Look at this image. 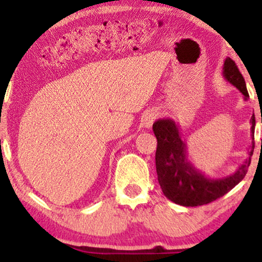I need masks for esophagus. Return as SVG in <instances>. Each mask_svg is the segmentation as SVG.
Returning <instances> with one entry per match:
<instances>
[{"mask_svg":"<svg viewBox=\"0 0 262 262\" xmlns=\"http://www.w3.org/2000/svg\"><path fill=\"white\" fill-rule=\"evenodd\" d=\"M156 119V113L152 111H148V112L144 113V116L141 117V125L145 128H150L152 125V123Z\"/></svg>","mask_w":262,"mask_h":262,"instance_id":"obj_1","label":"esophagus"}]
</instances>
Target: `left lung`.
Masks as SVG:
<instances>
[{"instance_id": "left-lung-1", "label": "left lung", "mask_w": 262, "mask_h": 262, "mask_svg": "<svg viewBox=\"0 0 262 262\" xmlns=\"http://www.w3.org/2000/svg\"><path fill=\"white\" fill-rule=\"evenodd\" d=\"M224 79L235 86L249 97L245 80L239 69L230 58H227L223 65ZM251 145L249 146V158L237 167L234 173L225 177H212L206 175L188 159L187 144L183 140L179 125L175 121L159 119L152 124V130L158 139L155 162L158 180L164 194L173 203L185 207H197L218 200L234 188L244 179L254 152L255 116L251 119Z\"/></svg>"}]
</instances>
